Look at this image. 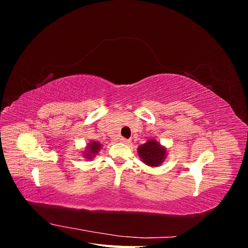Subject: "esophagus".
Wrapping results in <instances>:
<instances>
[{"mask_svg":"<svg viewBox=\"0 0 248 248\" xmlns=\"http://www.w3.org/2000/svg\"><path fill=\"white\" fill-rule=\"evenodd\" d=\"M120 141L123 142V144H129V142H130V140H129L124 139V138H121V139H120Z\"/></svg>","mask_w":248,"mask_h":248,"instance_id":"esophagus-1","label":"esophagus"}]
</instances>
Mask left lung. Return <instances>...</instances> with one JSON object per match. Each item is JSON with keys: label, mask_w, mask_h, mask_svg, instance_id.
<instances>
[{"label": "left lung", "mask_w": 248, "mask_h": 248, "mask_svg": "<svg viewBox=\"0 0 248 248\" xmlns=\"http://www.w3.org/2000/svg\"><path fill=\"white\" fill-rule=\"evenodd\" d=\"M167 148L156 140H149L138 148L141 161L149 167H159L167 157Z\"/></svg>", "instance_id": "8db88e82"}]
</instances>
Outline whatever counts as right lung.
Wrapping results in <instances>:
<instances>
[{
    "mask_svg": "<svg viewBox=\"0 0 248 248\" xmlns=\"http://www.w3.org/2000/svg\"><path fill=\"white\" fill-rule=\"evenodd\" d=\"M101 149V144L98 141L96 140H91L90 142H88L87 147L85 148V151H84V156L86 159H89L91 160L92 158H94V157L97 155V153L99 152V150Z\"/></svg>",
    "mask_w": 248,
    "mask_h": 248,
    "instance_id": "obj_1",
    "label": "right lung"
}]
</instances>
